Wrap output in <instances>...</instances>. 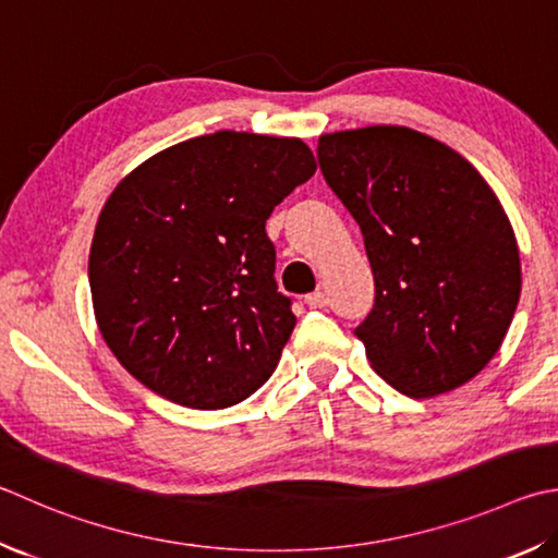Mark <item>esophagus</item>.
<instances>
[{
	"instance_id": "obj_1",
	"label": "esophagus",
	"mask_w": 558,
	"mask_h": 558,
	"mask_svg": "<svg viewBox=\"0 0 558 558\" xmlns=\"http://www.w3.org/2000/svg\"><path fill=\"white\" fill-rule=\"evenodd\" d=\"M305 302L310 307H327V302H329V298H327V292H322V290H317V292H312V295H307L305 298Z\"/></svg>"
}]
</instances>
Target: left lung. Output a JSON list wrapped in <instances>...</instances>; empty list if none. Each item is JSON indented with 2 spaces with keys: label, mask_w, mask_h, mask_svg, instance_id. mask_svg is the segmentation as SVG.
Here are the masks:
<instances>
[{
  "label": "left lung",
  "mask_w": 558,
  "mask_h": 558,
  "mask_svg": "<svg viewBox=\"0 0 558 558\" xmlns=\"http://www.w3.org/2000/svg\"><path fill=\"white\" fill-rule=\"evenodd\" d=\"M327 185L359 221L376 305L371 368L410 398L461 388L498 353L522 290L518 239L461 154L408 126L319 136Z\"/></svg>",
  "instance_id": "1"
}]
</instances>
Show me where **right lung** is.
Listing matches in <instances>:
<instances>
[{
  "label": "right lung",
  "mask_w": 558,
  "mask_h": 558,
  "mask_svg": "<svg viewBox=\"0 0 558 558\" xmlns=\"http://www.w3.org/2000/svg\"><path fill=\"white\" fill-rule=\"evenodd\" d=\"M314 170L305 141L217 131L119 182L87 270L102 339L138 383L221 410L272 376L298 319L272 278L266 219Z\"/></svg>",
  "instance_id": "right-lung-1"
}]
</instances>
